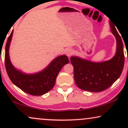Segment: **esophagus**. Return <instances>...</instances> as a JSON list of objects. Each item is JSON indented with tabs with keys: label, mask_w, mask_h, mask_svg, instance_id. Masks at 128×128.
I'll use <instances>...</instances> for the list:
<instances>
[{
	"label": "esophagus",
	"mask_w": 128,
	"mask_h": 128,
	"mask_svg": "<svg viewBox=\"0 0 128 128\" xmlns=\"http://www.w3.org/2000/svg\"><path fill=\"white\" fill-rule=\"evenodd\" d=\"M66 55H67V56L70 57V56H72V55H73V50H72V49H67V50H66Z\"/></svg>",
	"instance_id": "1"
}]
</instances>
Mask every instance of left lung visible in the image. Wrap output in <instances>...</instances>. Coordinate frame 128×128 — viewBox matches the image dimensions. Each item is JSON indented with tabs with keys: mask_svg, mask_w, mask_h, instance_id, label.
<instances>
[{
	"mask_svg": "<svg viewBox=\"0 0 128 128\" xmlns=\"http://www.w3.org/2000/svg\"><path fill=\"white\" fill-rule=\"evenodd\" d=\"M111 30L115 36L117 49L115 55L108 61L96 62L78 56H72L74 78L79 88L90 92H100L109 88L118 79L124 62L123 44L115 25L110 22Z\"/></svg>",
	"mask_w": 128,
	"mask_h": 128,
	"instance_id": "1",
	"label": "left lung"
}]
</instances>
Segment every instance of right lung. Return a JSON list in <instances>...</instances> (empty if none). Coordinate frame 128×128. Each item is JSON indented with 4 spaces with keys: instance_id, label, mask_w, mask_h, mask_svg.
I'll list each match as a JSON object with an SVG mask.
<instances>
[{
    "instance_id": "right-lung-1",
    "label": "right lung",
    "mask_w": 128,
    "mask_h": 128,
    "mask_svg": "<svg viewBox=\"0 0 128 128\" xmlns=\"http://www.w3.org/2000/svg\"><path fill=\"white\" fill-rule=\"evenodd\" d=\"M13 35V30L7 40L5 46V64L6 72L12 82L22 91L33 96H42L54 87L58 73L69 62L65 55L55 58L42 71L34 74H26L16 69L10 61L9 49Z\"/></svg>"
}]
</instances>
